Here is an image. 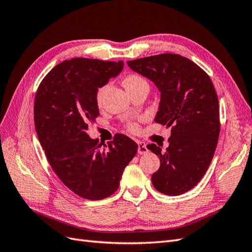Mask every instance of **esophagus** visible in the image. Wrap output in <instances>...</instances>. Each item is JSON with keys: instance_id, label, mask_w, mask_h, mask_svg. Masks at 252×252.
<instances>
[{"instance_id": "34e87169", "label": "esophagus", "mask_w": 252, "mask_h": 252, "mask_svg": "<svg viewBox=\"0 0 252 252\" xmlns=\"http://www.w3.org/2000/svg\"><path fill=\"white\" fill-rule=\"evenodd\" d=\"M138 145H139L138 154H139V155H146L147 152H148V149H147L146 144H145L144 142H139V143H138Z\"/></svg>"}]
</instances>
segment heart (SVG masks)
I'll return each mask as SVG.
<instances>
[{
	"mask_svg": "<svg viewBox=\"0 0 252 252\" xmlns=\"http://www.w3.org/2000/svg\"><path fill=\"white\" fill-rule=\"evenodd\" d=\"M123 85L129 93V91H132V90L139 88V87L148 85V84H147L146 81H145L142 77H140V75H138V74H128L123 81ZM107 88H108V85H104V86H102V87L97 89L95 98H96V103L98 105L103 103L104 96H105L106 91H107ZM128 128L130 129L131 131H135L136 130V125L135 124H129Z\"/></svg>",
	"mask_w": 252,
	"mask_h": 252,
	"instance_id": "heart-1",
	"label": "heart"
}]
</instances>
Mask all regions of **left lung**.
<instances>
[{
  "label": "left lung",
  "instance_id": "obj_1",
  "mask_svg": "<svg viewBox=\"0 0 252 252\" xmlns=\"http://www.w3.org/2000/svg\"><path fill=\"white\" fill-rule=\"evenodd\" d=\"M135 72L155 83L161 94L155 121L171 128L169 146L147 148L159 157L152 185L166 195L192 189L207 171L220 134L219 100L213 84L192 61L172 53L128 61Z\"/></svg>",
  "mask_w": 252,
  "mask_h": 252
}]
</instances>
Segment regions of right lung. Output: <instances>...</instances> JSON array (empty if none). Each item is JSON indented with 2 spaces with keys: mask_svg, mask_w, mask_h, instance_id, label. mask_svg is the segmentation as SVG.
Returning <instances> with one entry per match:
<instances>
[{
  "mask_svg": "<svg viewBox=\"0 0 252 252\" xmlns=\"http://www.w3.org/2000/svg\"><path fill=\"white\" fill-rule=\"evenodd\" d=\"M123 67V61H64L43 79L35 94V130L51 168L66 187L87 200H103L116 192L138 151V144L124 134L102 147L86 132L100 116L97 89Z\"/></svg>",
  "mask_w": 252,
  "mask_h": 252,
  "instance_id": "obj_1",
  "label": "right lung"
}]
</instances>
